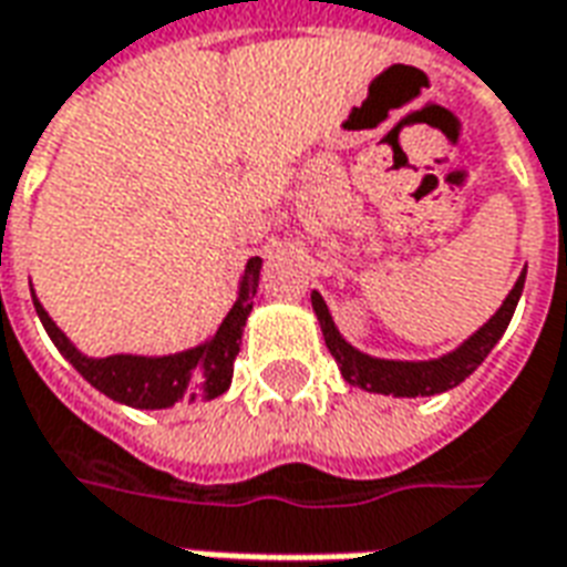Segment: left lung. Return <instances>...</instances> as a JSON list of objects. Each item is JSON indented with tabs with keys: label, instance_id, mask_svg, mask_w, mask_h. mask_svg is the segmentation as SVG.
I'll return each instance as SVG.
<instances>
[{
	"label": "left lung",
	"instance_id": "8db88e82",
	"mask_svg": "<svg viewBox=\"0 0 567 567\" xmlns=\"http://www.w3.org/2000/svg\"><path fill=\"white\" fill-rule=\"evenodd\" d=\"M525 288V270L519 272V279L511 288V295L504 297V303L492 319L474 331L464 343H458L452 352L437 358H427V361H398V358H377L361 352L355 346L346 340L340 328L333 324V316L324 297L319 291H312V309H316V319L324 333V346L337 361V368L343 373V380L349 385H358L364 392L373 394H392V398H431V394H443L462 385L471 373H474L486 355L495 349L507 324H511L516 303L523 297Z\"/></svg>",
	"mask_w": 567,
	"mask_h": 567
}]
</instances>
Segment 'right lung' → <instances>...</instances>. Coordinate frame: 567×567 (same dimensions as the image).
<instances>
[{"instance_id": "obj_1", "label": "right lung", "mask_w": 567, "mask_h": 567, "mask_svg": "<svg viewBox=\"0 0 567 567\" xmlns=\"http://www.w3.org/2000/svg\"><path fill=\"white\" fill-rule=\"evenodd\" d=\"M260 267L264 258H251L239 276V291L230 312L224 316L218 331L206 337L203 343L169 352V355H84L79 346L69 340L66 333L56 328V321L48 316L42 300L32 291V307L39 312L48 337L54 340L60 355L66 358L72 368L79 370L84 380L91 382L96 392L112 398L117 404H127L133 410H166L178 401H206L218 398L230 389L234 380V358L239 355L243 328L251 312V297L258 291Z\"/></svg>"}]
</instances>
